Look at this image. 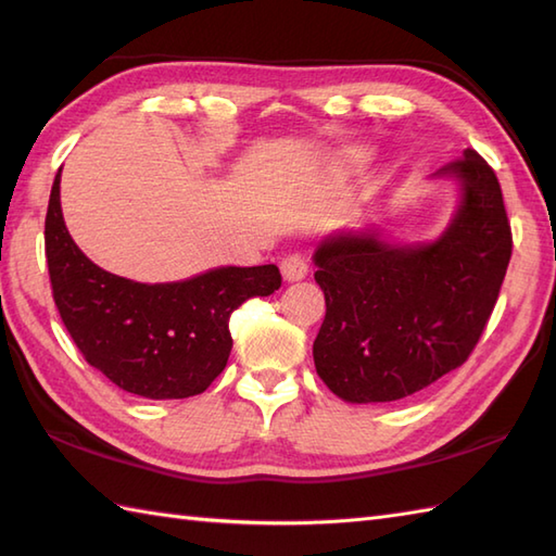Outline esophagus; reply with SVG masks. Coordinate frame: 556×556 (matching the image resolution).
<instances>
[{
  "instance_id": "obj_1",
  "label": "esophagus",
  "mask_w": 556,
  "mask_h": 556,
  "mask_svg": "<svg viewBox=\"0 0 556 556\" xmlns=\"http://www.w3.org/2000/svg\"><path fill=\"white\" fill-rule=\"evenodd\" d=\"M311 271L308 260H305L301 253H289L281 257V275H285L287 281H299L305 279Z\"/></svg>"
}]
</instances>
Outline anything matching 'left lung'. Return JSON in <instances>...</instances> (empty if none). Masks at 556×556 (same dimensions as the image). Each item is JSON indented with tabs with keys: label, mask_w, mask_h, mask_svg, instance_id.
<instances>
[{
	"label": "left lung",
	"mask_w": 556,
	"mask_h": 556,
	"mask_svg": "<svg viewBox=\"0 0 556 556\" xmlns=\"http://www.w3.org/2000/svg\"><path fill=\"white\" fill-rule=\"evenodd\" d=\"M434 176L460 184V205L437 241L337 233L315 251L327 303L315 370L351 404L404 399L460 368L497 303L514 248L497 174L466 150Z\"/></svg>",
	"instance_id": "obj_1"
}]
</instances>
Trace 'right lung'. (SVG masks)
<instances>
[{
	"mask_svg": "<svg viewBox=\"0 0 556 556\" xmlns=\"http://www.w3.org/2000/svg\"><path fill=\"white\" fill-rule=\"evenodd\" d=\"M59 174L45 217V255L56 311L83 358L124 392L146 399L205 392L229 361L231 313L248 299L275 293L279 267H217L172 285L116 277L71 239Z\"/></svg>",
	"mask_w": 556,
	"mask_h": 556,
	"instance_id": "right-lung-1",
	"label": "right lung"
}]
</instances>
